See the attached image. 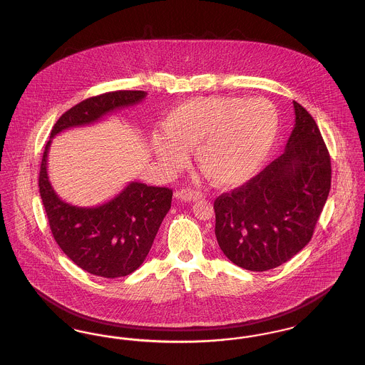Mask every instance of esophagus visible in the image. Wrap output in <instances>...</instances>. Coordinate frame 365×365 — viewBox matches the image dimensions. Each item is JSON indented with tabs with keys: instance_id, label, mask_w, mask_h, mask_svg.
<instances>
[{
	"instance_id": "1",
	"label": "esophagus",
	"mask_w": 365,
	"mask_h": 365,
	"mask_svg": "<svg viewBox=\"0 0 365 365\" xmlns=\"http://www.w3.org/2000/svg\"><path fill=\"white\" fill-rule=\"evenodd\" d=\"M176 198L182 200V201H189V202H194L200 198H202V192L200 190H191V189H183V190L176 191L175 194Z\"/></svg>"
}]
</instances>
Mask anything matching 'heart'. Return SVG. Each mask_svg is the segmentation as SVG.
<instances>
[{
	"label": "heart",
	"mask_w": 365,
	"mask_h": 365,
	"mask_svg": "<svg viewBox=\"0 0 365 365\" xmlns=\"http://www.w3.org/2000/svg\"><path fill=\"white\" fill-rule=\"evenodd\" d=\"M278 112L253 97H195L174 106L153 134L150 146L167 168H180L195 148L200 168L217 186H237L260 168L274 146Z\"/></svg>",
	"instance_id": "obj_1"
}]
</instances>
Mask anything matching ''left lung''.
<instances>
[{"mask_svg":"<svg viewBox=\"0 0 365 365\" xmlns=\"http://www.w3.org/2000/svg\"><path fill=\"white\" fill-rule=\"evenodd\" d=\"M293 105L294 128L283 155L213 204L220 249L249 271L277 268L302 250L330 192L327 146L309 112Z\"/></svg>","mask_w":365,"mask_h":365,"instance_id":"8db88e82","label":"left lung"}]
</instances>
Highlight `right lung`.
<instances>
[{
	"label": "right lung",
	"instance_id": "1",
	"mask_svg": "<svg viewBox=\"0 0 365 365\" xmlns=\"http://www.w3.org/2000/svg\"><path fill=\"white\" fill-rule=\"evenodd\" d=\"M146 94L140 90H119L72 106L54 124L42 156L39 192L53 237L71 260L96 277L120 278L138 269L171 208L173 190L130 182L101 205H72L57 195L49 180V148L52 139L64 130L100 122L118 109L139 104Z\"/></svg>",
	"mask_w": 365,
	"mask_h": 365
}]
</instances>
